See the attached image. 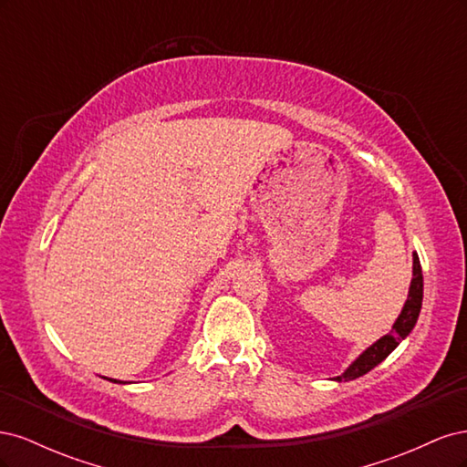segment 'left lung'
Returning <instances> with one entry per match:
<instances>
[{
  "instance_id": "1",
  "label": "left lung",
  "mask_w": 467,
  "mask_h": 467,
  "mask_svg": "<svg viewBox=\"0 0 467 467\" xmlns=\"http://www.w3.org/2000/svg\"><path fill=\"white\" fill-rule=\"evenodd\" d=\"M420 306H422V271H420V261L417 253H413V278H411V286H409L407 300L403 304V309L400 317L395 319L391 325V331L384 337H379L374 345L366 348L362 355H358L355 360L348 364V368L341 374L333 378L335 381H350L357 379L364 374H368L372 368L386 360L391 350L398 348V345L403 341V338L413 331L415 323L420 314Z\"/></svg>"
}]
</instances>
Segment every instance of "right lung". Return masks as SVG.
<instances>
[{"label": "right lung", "instance_id": "obj_1", "mask_svg": "<svg viewBox=\"0 0 467 467\" xmlns=\"http://www.w3.org/2000/svg\"><path fill=\"white\" fill-rule=\"evenodd\" d=\"M107 379H110V381H115V384H126V381H120V379H112V378H107Z\"/></svg>", "mask_w": 467, "mask_h": 467}]
</instances>
